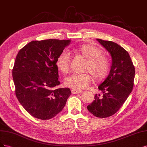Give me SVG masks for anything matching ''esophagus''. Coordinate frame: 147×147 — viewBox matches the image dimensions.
<instances>
[{"mask_svg":"<svg viewBox=\"0 0 147 147\" xmlns=\"http://www.w3.org/2000/svg\"><path fill=\"white\" fill-rule=\"evenodd\" d=\"M82 92H83L82 90H75V89L71 90V93H72V94H74L82 93Z\"/></svg>","mask_w":147,"mask_h":147,"instance_id":"34e87169","label":"esophagus"}]
</instances>
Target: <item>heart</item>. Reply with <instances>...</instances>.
Segmentation results:
<instances>
[{"label":"heart","mask_w":147,"mask_h":147,"mask_svg":"<svg viewBox=\"0 0 147 147\" xmlns=\"http://www.w3.org/2000/svg\"><path fill=\"white\" fill-rule=\"evenodd\" d=\"M73 51L87 60L85 71L90 73L96 81H101L107 78L111 69V63L107 57L102 55L103 51L100 48L93 45H84L74 47ZM70 60V54L67 51H63L58 55L55 65L61 73L67 74L69 72ZM89 73L71 74L65 79V86L75 90L86 88L92 80V75Z\"/></svg>","instance_id":"heart-1"}]
</instances>
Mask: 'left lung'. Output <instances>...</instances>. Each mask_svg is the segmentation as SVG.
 <instances>
[{"instance_id": "obj_1", "label": "left lung", "mask_w": 147, "mask_h": 147, "mask_svg": "<svg viewBox=\"0 0 147 147\" xmlns=\"http://www.w3.org/2000/svg\"><path fill=\"white\" fill-rule=\"evenodd\" d=\"M97 40L111 54L112 63L109 74L98 87L103 96L96 94L87 109L96 117L106 118L119 111L131 93L135 68L128 53L119 45L111 41Z\"/></svg>"}]
</instances>
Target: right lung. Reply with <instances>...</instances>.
<instances>
[{
    "label": "right lung",
    "mask_w": 147,
    "mask_h": 147,
    "mask_svg": "<svg viewBox=\"0 0 147 147\" xmlns=\"http://www.w3.org/2000/svg\"><path fill=\"white\" fill-rule=\"evenodd\" d=\"M70 40L32 41L20 49L12 71L15 94L35 118L49 120L62 111L71 94L69 88L55 89L60 82L55 61Z\"/></svg>",
    "instance_id": "right-lung-1"
}]
</instances>
